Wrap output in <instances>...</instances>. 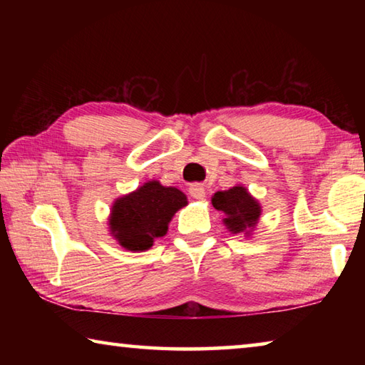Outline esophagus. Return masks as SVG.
Segmentation results:
<instances>
[{"label":"esophagus","mask_w":365,"mask_h":365,"mask_svg":"<svg viewBox=\"0 0 365 365\" xmlns=\"http://www.w3.org/2000/svg\"><path fill=\"white\" fill-rule=\"evenodd\" d=\"M190 195L195 197V200H205L206 197V190L201 183H193L190 187Z\"/></svg>","instance_id":"esophagus-1"}]
</instances>
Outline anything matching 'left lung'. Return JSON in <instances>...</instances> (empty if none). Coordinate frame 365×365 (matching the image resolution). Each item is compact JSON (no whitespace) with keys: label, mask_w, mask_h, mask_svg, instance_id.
I'll list each match as a JSON object with an SVG mask.
<instances>
[{"label":"left lung","mask_w":365,"mask_h":365,"mask_svg":"<svg viewBox=\"0 0 365 365\" xmlns=\"http://www.w3.org/2000/svg\"><path fill=\"white\" fill-rule=\"evenodd\" d=\"M212 206L225 214L224 224L232 233L250 235L261 217V206L242 185L214 193Z\"/></svg>","instance_id":"obj_1"}]
</instances>
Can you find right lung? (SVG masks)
<instances>
[{
	"instance_id": "add662e5",
	"label": "right lung",
	"mask_w": 365,
	"mask_h": 365,
	"mask_svg": "<svg viewBox=\"0 0 365 365\" xmlns=\"http://www.w3.org/2000/svg\"><path fill=\"white\" fill-rule=\"evenodd\" d=\"M187 205L180 190L151 180L114 201L109 215L110 235L128 251L150 250L154 240L168 233L174 214Z\"/></svg>"
}]
</instances>
